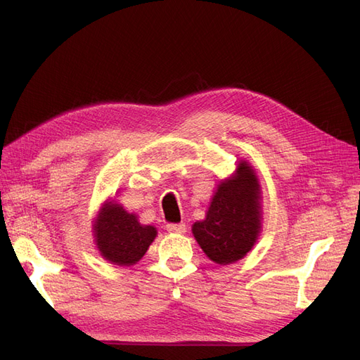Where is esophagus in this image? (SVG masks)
Wrapping results in <instances>:
<instances>
[{
	"instance_id": "34e87169",
	"label": "esophagus",
	"mask_w": 360,
	"mask_h": 360,
	"mask_svg": "<svg viewBox=\"0 0 360 360\" xmlns=\"http://www.w3.org/2000/svg\"><path fill=\"white\" fill-rule=\"evenodd\" d=\"M167 230L169 233H179V234H181V233H186V225H184V224H168L167 225Z\"/></svg>"
}]
</instances>
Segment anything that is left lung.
<instances>
[{
    "instance_id": "1",
    "label": "left lung",
    "mask_w": 360,
    "mask_h": 360,
    "mask_svg": "<svg viewBox=\"0 0 360 360\" xmlns=\"http://www.w3.org/2000/svg\"><path fill=\"white\" fill-rule=\"evenodd\" d=\"M259 200L258 177L246 160L217 184L205 219L192 225L195 240L216 264L236 263L254 248L261 231Z\"/></svg>"
}]
</instances>
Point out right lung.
I'll use <instances>...</instances> for the list:
<instances>
[{"mask_svg":"<svg viewBox=\"0 0 360 360\" xmlns=\"http://www.w3.org/2000/svg\"><path fill=\"white\" fill-rule=\"evenodd\" d=\"M93 233L101 255L118 266L136 264L158 236L155 226L141 225L136 214L127 213L115 201L103 204Z\"/></svg>","mask_w":360,"mask_h":360,"instance_id":"obj_1","label":"right lung"}]
</instances>
